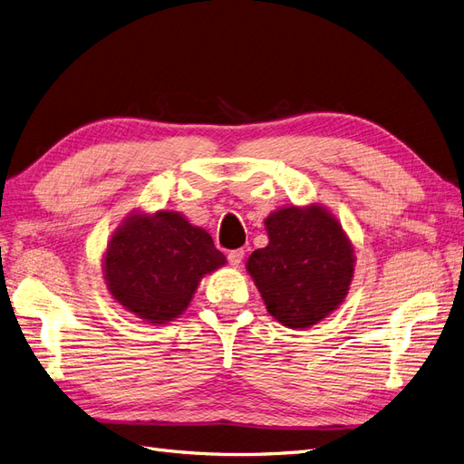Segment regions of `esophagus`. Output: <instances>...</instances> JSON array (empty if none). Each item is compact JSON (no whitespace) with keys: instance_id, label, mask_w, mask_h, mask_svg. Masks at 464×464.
<instances>
[{"instance_id":"obj_1","label":"esophagus","mask_w":464,"mask_h":464,"mask_svg":"<svg viewBox=\"0 0 464 464\" xmlns=\"http://www.w3.org/2000/svg\"><path fill=\"white\" fill-rule=\"evenodd\" d=\"M242 259H244V249H234L228 254V261L232 266H240Z\"/></svg>"}]
</instances>
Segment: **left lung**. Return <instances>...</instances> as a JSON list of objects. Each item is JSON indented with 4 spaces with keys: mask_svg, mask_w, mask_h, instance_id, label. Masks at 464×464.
Returning <instances> with one entry per match:
<instances>
[{
    "mask_svg": "<svg viewBox=\"0 0 464 464\" xmlns=\"http://www.w3.org/2000/svg\"><path fill=\"white\" fill-rule=\"evenodd\" d=\"M269 244L246 269L278 323L310 329L348 296L356 256L341 220L321 203L285 205L265 218Z\"/></svg>",
    "mask_w": 464,
    "mask_h": 464,
    "instance_id": "1",
    "label": "left lung"
}]
</instances>
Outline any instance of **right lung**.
<instances>
[{
    "instance_id": "right-lung-1",
    "label": "right lung",
    "mask_w": 464,
    "mask_h": 464,
    "mask_svg": "<svg viewBox=\"0 0 464 464\" xmlns=\"http://www.w3.org/2000/svg\"><path fill=\"white\" fill-rule=\"evenodd\" d=\"M224 265L210 234L181 213L133 208L110 236L102 275L125 312L166 325L188 310L201 278Z\"/></svg>"
}]
</instances>
